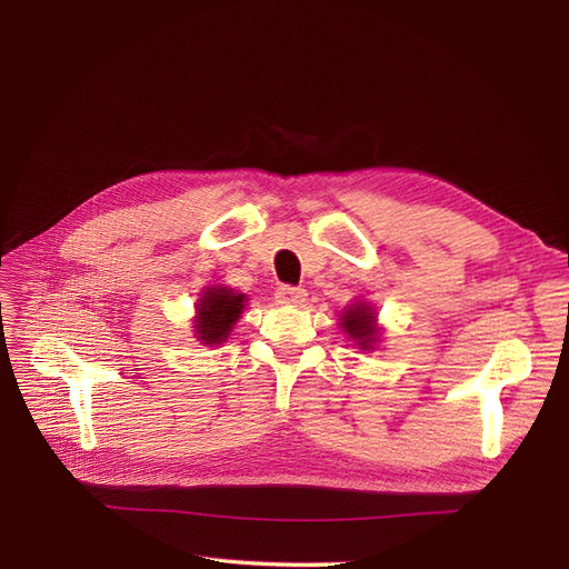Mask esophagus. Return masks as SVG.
Returning <instances> with one entry per match:
<instances>
[{
  "mask_svg": "<svg viewBox=\"0 0 569 569\" xmlns=\"http://www.w3.org/2000/svg\"><path fill=\"white\" fill-rule=\"evenodd\" d=\"M306 297H308L306 289L291 287V284H284L274 291V299H278V303H282V306H301L306 301Z\"/></svg>",
  "mask_w": 569,
  "mask_h": 569,
  "instance_id": "34e87169",
  "label": "esophagus"
}]
</instances>
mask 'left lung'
Returning <instances> with one entry per match:
<instances>
[{"label": "left lung", "instance_id": "left-lung-1", "mask_svg": "<svg viewBox=\"0 0 569 569\" xmlns=\"http://www.w3.org/2000/svg\"><path fill=\"white\" fill-rule=\"evenodd\" d=\"M341 327H343V332H347L358 343V349H363V351H370L375 347L377 337H380V327H377V322H375V311L363 301L343 308Z\"/></svg>", "mask_w": 569, "mask_h": 569}]
</instances>
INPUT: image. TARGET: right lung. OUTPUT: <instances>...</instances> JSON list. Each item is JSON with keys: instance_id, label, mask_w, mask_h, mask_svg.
<instances>
[{"instance_id": "1", "label": "right lung", "mask_w": 569, "mask_h": 569, "mask_svg": "<svg viewBox=\"0 0 569 569\" xmlns=\"http://www.w3.org/2000/svg\"><path fill=\"white\" fill-rule=\"evenodd\" d=\"M247 306V297L237 295V291L228 287H209L203 289V295L197 303V320H194V332L197 339L206 347H216L222 343L230 332L234 322L242 316Z\"/></svg>"}]
</instances>
